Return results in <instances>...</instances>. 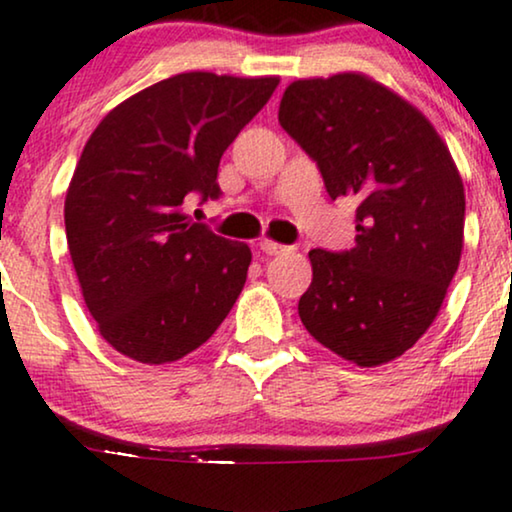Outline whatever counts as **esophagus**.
Returning a JSON list of instances; mask_svg holds the SVG:
<instances>
[{
	"label": "esophagus",
	"mask_w": 512,
	"mask_h": 512,
	"mask_svg": "<svg viewBox=\"0 0 512 512\" xmlns=\"http://www.w3.org/2000/svg\"><path fill=\"white\" fill-rule=\"evenodd\" d=\"M260 250L264 255H283V252H288V245H281L276 241H269V238H264V241H260Z\"/></svg>",
	"instance_id": "obj_1"
}]
</instances>
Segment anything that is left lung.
Masks as SVG:
<instances>
[{
    "mask_svg": "<svg viewBox=\"0 0 512 512\" xmlns=\"http://www.w3.org/2000/svg\"><path fill=\"white\" fill-rule=\"evenodd\" d=\"M278 122L316 160L328 196L357 203V245L309 252L304 328L361 368L387 364L432 326L461 262L454 158L413 103L364 73L290 82Z\"/></svg>",
    "mask_w": 512,
    "mask_h": 512,
    "instance_id": "1",
    "label": "left lung"
}]
</instances>
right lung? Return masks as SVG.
Wrapping results in <instances>:
<instances>
[{"mask_svg":"<svg viewBox=\"0 0 512 512\" xmlns=\"http://www.w3.org/2000/svg\"><path fill=\"white\" fill-rule=\"evenodd\" d=\"M278 82L172 75L115 106L84 144L63 210L68 250L101 338L125 357H186L241 295L250 248L193 224L184 200L219 198V160Z\"/></svg>","mask_w":512,"mask_h":512,"instance_id":"add662e5","label":"right lung"}]
</instances>
